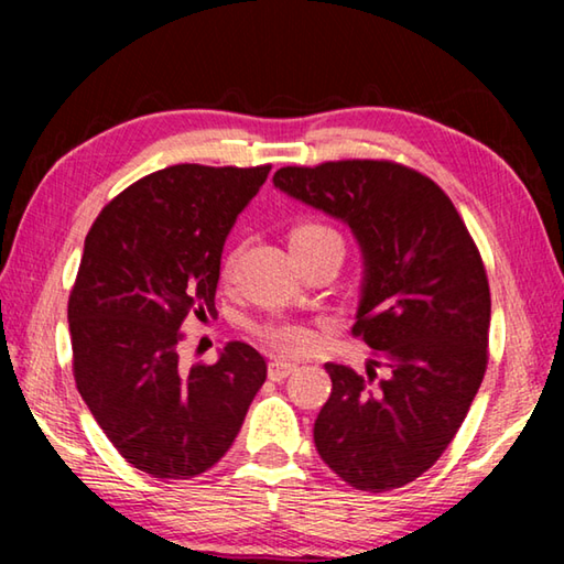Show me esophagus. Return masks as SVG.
Here are the masks:
<instances>
[{
	"label": "esophagus",
	"instance_id": "1",
	"mask_svg": "<svg viewBox=\"0 0 564 564\" xmlns=\"http://www.w3.org/2000/svg\"><path fill=\"white\" fill-rule=\"evenodd\" d=\"M295 370V362L289 360H271L269 362V378L271 380H285Z\"/></svg>",
	"mask_w": 564,
	"mask_h": 564
}]
</instances>
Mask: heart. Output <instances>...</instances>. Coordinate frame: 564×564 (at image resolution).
Segmentation results:
<instances>
[{
    "mask_svg": "<svg viewBox=\"0 0 564 564\" xmlns=\"http://www.w3.org/2000/svg\"><path fill=\"white\" fill-rule=\"evenodd\" d=\"M326 238H338V234L321 224H301L291 231V248L295 251V248L313 246L318 241H326ZM234 261L236 256L231 253L224 263L226 275L231 273ZM253 333L256 338L265 343L271 350L281 352V356H301V352H305L313 346V333L305 326H301V323H293V321H265V323H259V326H253Z\"/></svg>",
    "mask_w": 564,
    "mask_h": 564,
    "instance_id": "heart-1",
    "label": "heart"
}]
</instances>
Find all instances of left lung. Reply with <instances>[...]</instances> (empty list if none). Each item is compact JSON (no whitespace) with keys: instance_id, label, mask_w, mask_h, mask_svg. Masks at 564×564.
<instances>
[{"instance_id":"obj_1","label":"left lung","mask_w":564,"mask_h":564,"mask_svg":"<svg viewBox=\"0 0 564 564\" xmlns=\"http://www.w3.org/2000/svg\"><path fill=\"white\" fill-rule=\"evenodd\" d=\"M273 184L348 224L366 265L352 336L378 360L366 376L326 362L333 388L313 425L316 451L350 488H403L451 445L488 368L480 251L445 191L395 161L283 166Z\"/></svg>"}]
</instances>
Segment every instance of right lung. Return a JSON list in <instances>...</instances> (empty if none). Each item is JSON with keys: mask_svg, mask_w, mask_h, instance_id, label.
Here are the masks:
<instances>
[{"mask_svg": "<svg viewBox=\"0 0 564 564\" xmlns=\"http://www.w3.org/2000/svg\"><path fill=\"white\" fill-rule=\"evenodd\" d=\"M271 166L176 164L101 208L69 295L74 380L123 460L161 480H188L226 455L265 380L241 340L214 366L184 370L188 316L214 313L221 251Z\"/></svg>", "mask_w": 564, "mask_h": 564, "instance_id": "add662e5", "label": "right lung"}]
</instances>
